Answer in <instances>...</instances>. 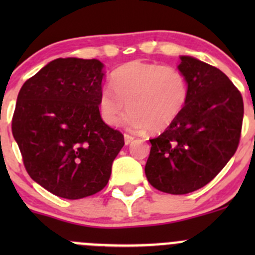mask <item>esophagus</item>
<instances>
[{"label":"esophagus","instance_id":"34e87169","mask_svg":"<svg viewBox=\"0 0 255 255\" xmlns=\"http://www.w3.org/2000/svg\"><path fill=\"white\" fill-rule=\"evenodd\" d=\"M133 139H134V138L132 137V135H129V134H125V143H126V145H128V144H130L133 142Z\"/></svg>","mask_w":255,"mask_h":255}]
</instances>
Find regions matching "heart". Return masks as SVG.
Segmentation results:
<instances>
[{"label":"heart","instance_id":"heart-1","mask_svg":"<svg viewBox=\"0 0 255 255\" xmlns=\"http://www.w3.org/2000/svg\"><path fill=\"white\" fill-rule=\"evenodd\" d=\"M111 85L102 86L99 112L106 125L117 122L126 106L129 107L120 125L133 132H161L184 109L189 87L179 69L156 63L133 60L116 69Z\"/></svg>","mask_w":255,"mask_h":255}]
</instances>
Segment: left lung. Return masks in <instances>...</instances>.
<instances>
[{"instance_id": "8db88e82", "label": "left lung", "mask_w": 255, "mask_h": 255, "mask_svg": "<svg viewBox=\"0 0 255 255\" xmlns=\"http://www.w3.org/2000/svg\"><path fill=\"white\" fill-rule=\"evenodd\" d=\"M177 69L189 87L177 118L149 139L145 176L159 191L184 195L207 185L235 155L243 122V99L220 69L180 55Z\"/></svg>"}]
</instances>
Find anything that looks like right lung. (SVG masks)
<instances>
[{
	"label": "right lung",
	"instance_id": "obj_1",
	"mask_svg": "<svg viewBox=\"0 0 255 255\" xmlns=\"http://www.w3.org/2000/svg\"><path fill=\"white\" fill-rule=\"evenodd\" d=\"M105 65L59 58L23 84L12 133L29 176L51 194L78 200L101 191L123 134L99 112Z\"/></svg>",
	"mask_w": 255,
	"mask_h": 255
}]
</instances>
